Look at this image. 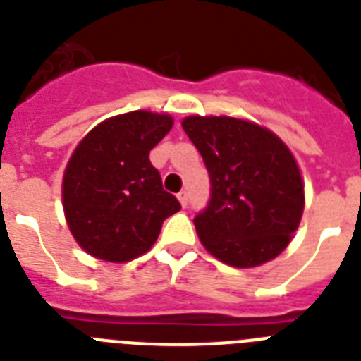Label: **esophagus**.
Listing matches in <instances>:
<instances>
[{
	"mask_svg": "<svg viewBox=\"0 0 361 361\" xmlns=\"http://www.w3.org/2000/svg\"><path fill=\"white\" fill-rule=\"evenodd\" d=\"M178 200H180V203H181V207H187V203H189V196H187V192H185V190H181L180 194H178Z\"/></svg>",
	"mask_w": 361,
	"mask_h": 361,
	"instance_id": "esophagus-1",
	"label": "esophagus"
}]
</instances>
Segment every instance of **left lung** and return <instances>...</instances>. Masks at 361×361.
I'll return each instance as SVG.
<instances>
[{"mask_svg":"<svg viewBox=\"0 0 361 361\" xmlns=\"http://www.w3.org/2000/svg\"><path fill=\"white\" fill-rule=\"evenodd\" d=\"M181 127L211 178V202L194 218L203 247L236 269L281 255L305 207L302 172L289 147L267 127L233 116H187Z\"/></svg>","mask_w":361,"mask_h":361,"instance_id":"1","label":"left lung"}]
</instances>
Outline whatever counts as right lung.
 Listing matches in <instances>:
<instances>
[{
	"label": "right lung",
	"instance_id": "add662e5",
	"mask_svg": "<svg viewBox=\"0 0 361 361\" xmlns=\"http://www.w3.org/2000/svg\"><path fill=\"white\" fill-rule=\"evenodd\" d=\"M174 125L167 112L133 111L98 123L76 145L61 183L68 231L94 258L145 255L181 205L161 187L149 152Z\"/></svg>",
	"mask_w": 361,
	"mask_h": 361
}]
</instances>
